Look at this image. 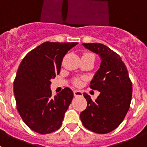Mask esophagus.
Returning a JSON list of instances; mask_svg holds the SVG:
<instances>
[{
  "instance_id": "34e87169",
  "label": "esophagus",
  "mask_w": 147,
  "mask_h": 147,
  "mask_svg": "<svg viewBox=\"0 0 147 147\" xmlns=\"http://www.w3.org/2000/svg\"><path fill=\"white\" fill-rule=\"evenodd\" d=\"M74 96H82V92L81 90H74Z\"/></svg>"
}]
</instances>
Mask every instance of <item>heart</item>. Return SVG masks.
Segmentation results:
<instances>
[{
	"label": "heart",
	"mask_w": 147,
	"mask_h": 147,
	"mask_svg": "<svg viewBox=\"0 0 147 147\" xmlns=\"http://www.w3.org/2000/svg\"><path fill=\"white\" fill-rule=\"evenodd\" d=\"M75 84H76V85H80V80H76V81H75Z\"/></svg>",
	"instance_id": "b5f03b06"
}]
</instances>
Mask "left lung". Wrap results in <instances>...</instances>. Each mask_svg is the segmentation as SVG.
<instances>
[{
    "instance_id": "obj_1",
    "label": "left lung",
    "mask_w": 147,
    "mask_h": 147,
    "mask_svg": "<svg viewBox=\"0 0 147 147\" xmlns=\"http://www.w3.org/2000/svg\"><path fill=\"white\" fill-rule=\"evenodd\" d=\"M85 49L98 54L99 68L90 82V88L100 94L95 101L84 93L88 106L80 113L82 124L89 130L106 134L123 121L132 99V82L120 56L101 43H82Z\"/></svg>"
}]
</instances>
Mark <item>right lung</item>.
I'll return each instance as SVG.
<instances>
[{
    "mask_svg": "<svg viewBox=\"0 0 147 147\" xmlns=\"http://www.w3.org/2000/svg\"><path fill=\"white\" fill-rule=\"evenodd\" d=\"M78 42H45L23 58L14 82L17 109L25 124L34 132L48 134L62 125L74 97L65 88L52 96L51 80L60 72L64 56Z\"/></svg>",
    "mask_w": 147,
    "mask_h": 147,
    "instance_id": "right-lung-1",
    "label": "right lung"
}]
</instances>
